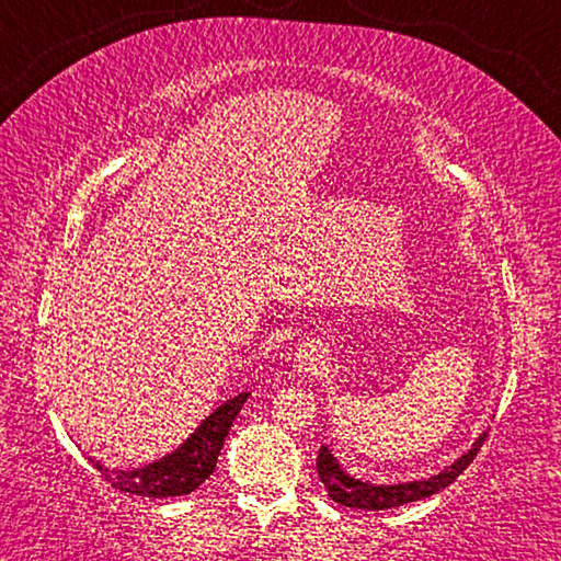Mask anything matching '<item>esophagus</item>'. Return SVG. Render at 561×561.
I'll list each match as a JSON object with an SVG mask.
<instances>
[{"instance_id": "34e87169", "label": "esophagus", "mask_w": 561, "mask_h": 561, "mask_svg": "<svg viewBox=\"0 0 561 561\" xmlns=\"http://www.w3.org/2000/svg\"><path fill=\"white\" fill-rule=\"evenodd\" d=\"M324 346L317 344V341H307V344H301L297 348V354H294V374L301 376V378H311L321 371V366H324Z\"/></svg>"}]
</instances>
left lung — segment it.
<instances>
[{"label":"left lung","instance_id":"1","mask_svg":"<svg viewBox=\"0 0 561 561\" xmlns=\"http://www.w3.org/2000/svg\"><path fill=\"white\" fill-rule=\"evenodd\" d=\"M488 433H482L480 438H474L470 450H465L458 460H453L448 468L440 472L431 474V478L411 480V482H368L360 480L356 474L344 470V465L339 462L334 450L329 445H321L319 458H317V470L319 478L324 482L329 497L339 502L344 507H356V510H391L408 505V502L425 500L435 495L450 485V482L458 478V474L468 468L474 460V455L485 443Z\"/></svg>","mask_w":561,"mask_h":561}]
</instances>
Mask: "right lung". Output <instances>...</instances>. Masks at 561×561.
Returning <instances> with one entry per match:
<instances>
[{
  "label": "right lung",
  "mask_w": 561,
  "mask_h": 561,
  "mask_svg": "<svg viewBox=\"0 0 561 561\" xmlns=\"http://www.w3.org/2000/svg\"><path fill=\"white\" fill-rule=\"evenodd\" d=\"M247 398H250V393H237L230 401L217 405L215 411L190 433V438H185L183 445H178L173 453L163 455V458L144 465V468L121 470L111 468V465H103L101 460H89L113 488L128 492V495L156 500L190 495V492L201 488L213 474L227 433H230L234 417L240 415Z\"/></svg>",
  "instance_id": "add662e5"
}]
</instances>
